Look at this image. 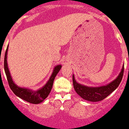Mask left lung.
Masks as SVG:
<instances>
[{
	"instance_id": "obj_1",
	"label": "left lung",
	"mask_w": 129,
	"mask_h": 129,
	"mask_svg": "<svg viewBox=\"0 0 129 129\" xmlns=\"http://www.w3.org/2000/svg\"><path fill=\"white\" fill-rule=\"evenodd\" d=\"M124 70V65H123L120 74L114 80L107 84L106 85L98 87H91L81 85L76 82L75 77L73 75V85L74 89L80 96L86 101L92 102L100 101L109 96L112 91L118 87L122 79Z\"/></svg>"
}]
</instances>
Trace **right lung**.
I'll return each instance as SVG.
<instances>
[{"instance_id": "obj_1", "label": "right lung", "mask_w": 129, "mask_h": 129, "mask_svg": "<svg viewBox=\"0 0 129 129\" xmlns=\"http://www.w3.org/2000/svg\"><path fill=\"white\" fill-rule=\"evenodd\" d=\"M8 47H9V45L7 47V50L5 54V57H4V70H5V74H6L7 78L8 83H9L10 89H12V91L14 93L15 95H17V96L20 98L22 100L27 101V102L29 103L39 104L43 102L49 94V93L52 89V85H53L54 80L55 79V76L57 75L59 70H60L62 66L57 65L54 67L52 74L50 77L49 80L47 81V83L44 86H43L41 88L38 89L36 91H33L28 88L19 87L13 82L10 74V71L9 70V67H8L7 60Z\"/></svg>"}]
</instances>
